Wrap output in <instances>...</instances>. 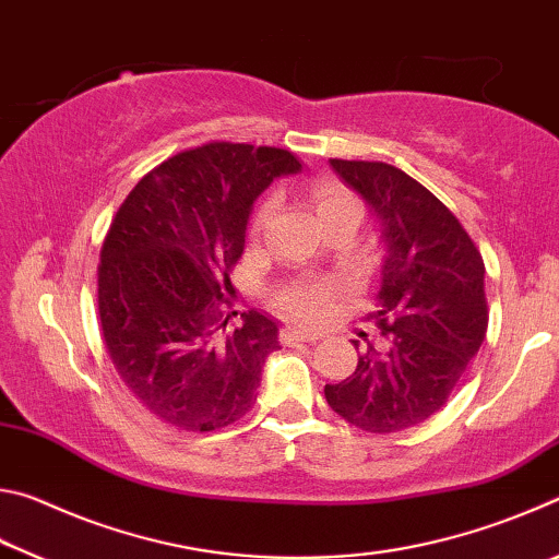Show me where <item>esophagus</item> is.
I'll return each instance as SVG.
<instances>
[{"mask_svg":"<svg viewBox=\"0 0 559 559\" xmlns=\"http://www.w3.org/2000/svg\"><path fill=\"white\" fill-rule=\"evenodd\" d=\"M323 337V333H316V330H302V328H283L281 340L286 345H296V343H318Z\"/></svg>","mask_w":559,"mask_h":559,"instance_id":"34e87169","label":"esophagus"}]
</instances>
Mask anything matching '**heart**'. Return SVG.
<instances>
[{
  "mask_svg": "<svg viewBox=\"0 0 559 559\" xmlns=\"http://www.w3.org/2000/svg\"><path fill=\"white\" fill-rule=\"evenodd\" d=\"M313 202L320 219H325V216L343 210L359 212L357 197L343 185L330 182V179H320V182L313 185ZM273 212H276V197H271V200L261 204V210L257 212V219H253V229H261V226L271 219ZM333 298H335L333 283L310 281V283H296V286L278 290L276 306L283 310V313H288L296 320H318L320 316H325V310L330 308Z\"/></svg>",
  "mask_w": 559,
  "mask_h": 559,
  "instance_id": "heart-1",
  "label": "heart"
}]
</instances>
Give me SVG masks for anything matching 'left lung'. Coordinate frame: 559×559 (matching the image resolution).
<instances>
[{"label": "left lung", "mask_w": 559, "mask_h": 559, "mask_svg": "<svg viewBox=\"0 0 559 559\" xmlns=\"http://www.w3.org/2000/svg\"><path fill=\"white\" fill-rule=\"evenodd\" d=\"M330 165L382 224L377 328L386 347L367 345L347 380L325 384V400L362 431L409 429L449 402L484 343V259L449 206L402 169L365 159Z\"/></svg>", "instance_id": "left-lung-1"}]
</instances>
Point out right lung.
Returning <instances> with one entry per match:
<instances>
[{"instance_id":"obj_1","label":"right lung","mask_w":559,"mask_h":559,"mask_svg":"<svg viewBox=\"0 0 559 559\" xmlns=\"http://www.w3.org/2000/svg\"><path fill=\"white\" fill-rule=\"evenodd\" d=\"M300 163L288 150L206 143L132 187L98 263L110 362L132 396L185 431L229 427L257 402L278 325L249 310L229 330V273L257 197Z\"/></svg>"}]
</instances>
